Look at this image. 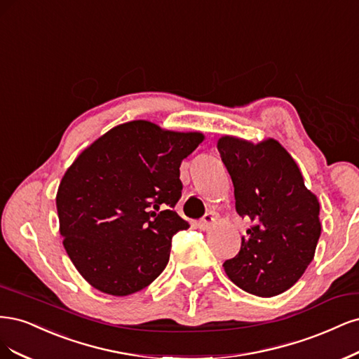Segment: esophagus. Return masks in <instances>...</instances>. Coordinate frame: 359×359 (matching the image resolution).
<instances>
[{
	"label": "esophagus",
	"instance_id": "obj_1",
	"mask_svg": "<svg viewBox=\"0 0 359 359\" xmlns=\"http://www.w3.org/2000/svg\"><path fill=\"white\" fill-rule=\"evenodd\" d=\"M213 222H215V217H213V215L212 213H205L200 221H198V226L201 228V229H209L212 225H213Z\"/></svg>",
	"mask_w": 359,
	"mask_h": 359
}]
</instances>
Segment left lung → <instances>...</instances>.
Masks as SVG:
<instances>
[{"instance_id": "obj_1", "label": "left lung", "mask_w": 359, "mask_h": 359, "mask_svg": "<svg viewBox=\"0 0 359 359\" xmlns=\"http://www.w3.org/2000/svg\"><path fill=\"white\" fill-rule=\"evenodd\" d=\"M217 150L234 184L236 210L253 224L240 252L224 262L225 273L249 294L279 295L298 282L315 257L319 201L292 156L273 138L253 144L225 135Z\"/></svg>"}]
</instances>
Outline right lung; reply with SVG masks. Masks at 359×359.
<instances>
[{"label":"right lung","instance_id":"right-lung-1","mask_svg":"<svg viewBox=\"0 0 359 359\" xmlns=\"http://www.w3.org/2000/svg\"><path fill=\"white\" fill-rule=\"evenodd\" d=\"M203 140L201 133L126 122L65 171L56 194L62 243L98 291L130 295L164 271L172 236L189 228L172 210L183 188L179 168Z\"/></svg>","mask_w":359,"mask_h":359}]
</instances>
